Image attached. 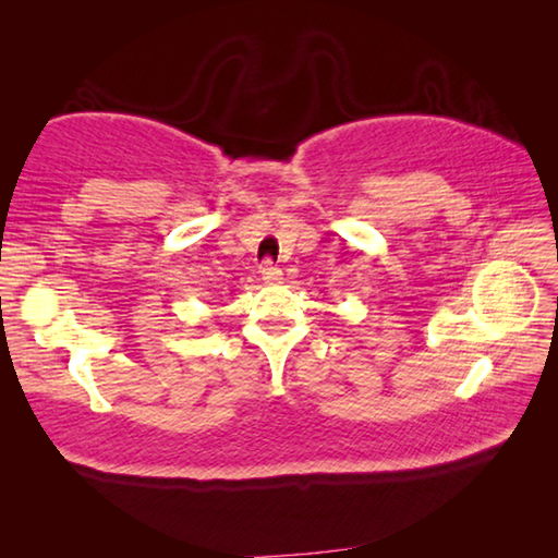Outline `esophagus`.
<instances>
[{"label":"esophagus","mask_w":558,"mask_h":558,"mask_svg":"<svg viewBox=\"0 0 558 558\" xmlns=\"http://www.w3.org/2000/svg\"><path fill=\"white\" fill-rule=\"evenodd\" d=\"M260 280L268 282V286H276V282L282 280V270L278 266H272L270 260H266L260 266Z\"/></svg>","instance_id":"34e87169"}]
</instances>
